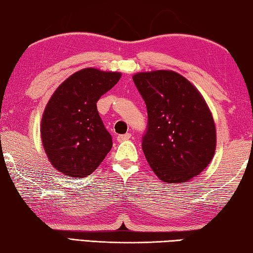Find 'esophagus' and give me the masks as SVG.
I'll use <instances>...</instances> for the list:
<instances>
[{"mask_svg":"<svg viewBox=\"0 0 253 253\" xmlns=\"http://www.w3.org/2000/svg\"><path fill=\"white\" fill-rule=\"evenodd\" d=\"M131 137V135L129 134V132H126V134H123V135H118L117 137V140L119 143L122 142H125V140H128Z\"/></svg>","mask_w":253,"mask_h":253,"instance_id":"obj_1","label":"esophagus"}]
</instances>
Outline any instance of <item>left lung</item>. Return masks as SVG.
<instances>
[{
	"label": "left lung",
	"mask_w": 253,
	"mask_h": 253,
	"mask_svg": "<svg viewBox=\"0 0 253 253\" xmlns=\"http://www.w3.org/2000/svg\"><path fill=\"white\" fill-rule=\"evenodd\" d=\"M132 80L146 104L142 148L151 169L166 183H185L212 161L215 125L204 98L177 72H138Z\"/></svg>",
	"instance_id": "8db88e82"
}]
</instances>
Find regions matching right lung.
Returning a JSON list of instances; mask_svg holds the SVG:
<instances>
[{"mask_svg": "<svg viewBox=\"0 0 253 253\" xmlns=\"http://www.w3.org/2000/svg\"><path fill=\"white\" fill-rule=\"evenodd\" d=\"M121 77V72L85 68L63 81L46 104L42 144L53 168L68 177L90 175L113 147L97 101Z\"/></svg>", "mask_w": 253, "mask_h": 253, "instance_id": "right-lung-1", "label": "right lung"}]
</instances>
